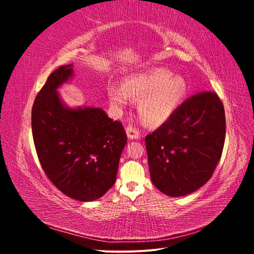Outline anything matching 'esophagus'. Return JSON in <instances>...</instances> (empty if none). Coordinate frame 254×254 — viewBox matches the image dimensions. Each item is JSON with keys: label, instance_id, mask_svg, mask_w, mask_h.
<instances>
[{"label": "esophagus", "instance_id": "34e87169", "mask_svg": "<svg viewBox=\"0 0 254 254\" xmlns=\"http://www.w3.org/2000/svg\"><path fill=\"white\" fill-rule=\"evenodd\" d=\"M126 133H127L129 139H132L133 140V139H139V137H140L139 129H137L136 127H134L131 124L127 125V127H126Z\"/></svg>", "mask_w": 254, "mask_h": 254}]
</instances>
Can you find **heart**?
Wrapping results in <instances>:
<instances>
[{
    "label": "heart",
    "mask_w": 254,
    "mask_h": 254,
    "mask_svg": "<svg viewBox=\"0 0 254 254\" xmlns=\"http://www.w3.org/2000/svg\"><path fill=\"white\" fill-rule=\"evenodd\" d=\"M188 87L180 76L163 68L132 76L123 82L122 87L108 89L110 102L118 108H124L128 98L139 102L137 111L145 125L163 124L178 108L187 94Z\"/></svg>",
    "instance_id": "1"
}]
</instances>
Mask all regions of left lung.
<instances>
[{
	"label": "left lung",
	"instance_id": "left-lung-1",
	"mask_svg": "<svg viewBox=\"0 0 254 254\" xmlns=\"http://www.w3.org/2000/svg\"><path fill=\"white\" fill-rule=\"evenodd\" d=\"M225 137V109L218 95L211 91L191 95L146 135L152 183L171 197L193 193L210 180Z\"/></svg>",
	"mask_w": 254,
	"mask_h": 254
}]
</instances>
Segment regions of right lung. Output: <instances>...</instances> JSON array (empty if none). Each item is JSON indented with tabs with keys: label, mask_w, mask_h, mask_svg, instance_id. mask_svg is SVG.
<instances>
[{
	"label": "right lung",
	"mask_w": 254,
	"mask_h": 254,
	"mask_svg": "<svg viewBox=\"0 0 254 254\" xmlns=\"http://www.w3.org/2000/svg\"><path fill=\"white\" fill-rule=\"evenodd\" d=\"M71 64L54 71L37 94L32 130L38 159L59 190L79 201H92L112 188L127 143L122 123L99 108L68 109L57 88L72 77Z\"/></svg>",
	"instance_id": "add662e5"
}]
</instances>
